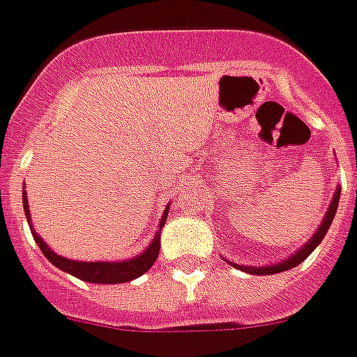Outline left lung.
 Here are the masks:
<instances>
[{
  "label": "left lung",
  "mask_w": 357,
  "mask_h": 357,
  "mask_svg": "<svg viewBox=\"0 0 357 357\" xmlns=\"http://www.w3.org/2000/svg\"><path fill=\"white\" fill-rule=\"evenodd\" d=\"M338 199H340V188H337V191H335V196L333 199H331V205H329L328 212H326L324 219H322L321 226L317 227V231L314 233V236H312L310 240H308L307 243H305L301 249H298L296 252L293 254V256L289 257V259H284L282 263H277V264H270V266H243V264H236V263H227L231 264V266L238 268V270L245 271V273H252V275H273V273H280V271H286V270H291V268L298 266L300 263H303L305 259H307L308 256H310L312 252H314L315 247L319 245V243L322 242V238L326 236V233H328L329 226H331V222H333V217L335 213H337V208H338Z\"/></svg>",
  "instance_id": "left-lung-1"
}]
</instances>
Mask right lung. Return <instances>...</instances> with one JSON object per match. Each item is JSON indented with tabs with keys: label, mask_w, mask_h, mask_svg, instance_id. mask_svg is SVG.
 <instances>
[{
	"label": "right lung",
	"mask_w": 357,
	"mask_h": 357,
	"mask_svg": "<svg viewBox=\"0 0 357 357\" xmlns=\"http://www.w3.org/2000/svg\"><path fill=\"white\" fill-rule=\"evenodd\" d=\"M22 203H24V213H26V219H28L29 227H31V235L35 238V242L38 243V247L42 249L43 256L57 266L59 270L66 271V273L73 275V277L80 278V280H86V282L93 284H122V282H130V280H135L140 275H144L145 271L151 270L152 264L155 263L159 254V247H161V233L158 231V235L154 236V240L151 242V245L144 250L142 254H138L137 257H131V259L126 261H73L66 259V257L59 256L54 250H50V247L40 238L35 233V227H33L31 222V213H29V205L28 198H26V189L22 191ZM168 208L166 206L165 213L161 217V222H159V229L165 226L166 217H168Z\"/></svg>",
	"instance_id": "add662e5"
}]
</instances>
